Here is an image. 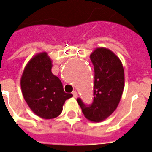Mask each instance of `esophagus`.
<instances>
[{"label": "esophagus", "instance_id": "1", "mask_svg": "<svg viewBox=\"0 0 152 152\" xmlns=\"http://www.w3.org/2000/svg\"><path fill=\"white\" fill-rule=\"evenodd\" d=\"M72 94H73V96H74V97H75V98H77V91H73V93H72Z\"/></svg>", "mask_w": 152, "mask_h": 152}]
</instances>
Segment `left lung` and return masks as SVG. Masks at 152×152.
Instances as JSON below:
<instances>
[{"instance_id": "left-lung-1", "label": "left lung", "mask_w": 152, "mask_h": 152, "mask_svg": "<svg viewBox=\"0 0 152 152\" xmlns=\"http://www.w3.org/2000/svg\"><path fill=\"white\" fill-rule=\"evenodd\" d=\"M94 65V99L86 105L77 99L83 113L91 121L99 122L108 118L120 103L125 87V73L119 57L105 48H97L90 55Z\"/></svg>"}]
</instances>
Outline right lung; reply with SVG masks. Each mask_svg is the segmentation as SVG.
I'll return each instance as SVG.
<instances>
[{
  "label": "right lung",
  "mask_w": 152,
  "mask_h": 152,
  "mask_svg": "<svg viewBox=\"0 0 152 152\" xmlns=\"http://www.w3.org/2000/svg\"><path fill=\"white\" fill-rule=\"evenodd\" d=\"M52 61L46 52L30 60L21 77V89L31 111L44 119L61 113L63 104L73 95L65 93L61 82L52 73Z\"/></svg>",
  "instance_id": "1"
}]
</instances>
